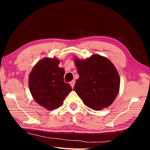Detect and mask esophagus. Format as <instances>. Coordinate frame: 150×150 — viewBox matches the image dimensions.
Returning <instances> with one entry per match:
<instances>
[{
    "mask_svg": "<svg viewBox=\"0 0 150 150\" xmlns=\"http://www.w3.org/2000/svg\"><path fill=\"white\" fill-rule=\"evenodd\" d=\"M69 84H71L72 88H74V84H75V81H72L71 82H70Z\"/></svg>",
    "mask_w": 150,
    "mask_h": 150,
    "instance_id": "1",
    "label": "esophagus"
}]
</instances>
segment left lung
<instances>
[{
	"label": "left lung",
	"instance_id": "left-lung-1",
	"mask_svg": "<svg viewBox=\"0 0 150 150\" xmlns=\"http://www.w3.org/2000/svg\"><path fill=\"white\" fill-rule=\"evenodd\" d=\"M74 61L79 75L74 90L85 105L96 111L111 105L120 87V75L112 62L96 54L86 59L74 56Z\"/></svg>",
	"mask_w": 150,
	"mask_h": 150
}]
</instances>
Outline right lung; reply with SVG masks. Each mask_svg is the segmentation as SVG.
Masks as SVG:
<instances>
[{
  "instance_id": "obj_1",
  "label": "right lung",
  "mask_w": 150,
  "mask_h": 150,
  "mask_svg": "<svg viewBox=\"0 0 150 150\" xmlns=\"http://www.w3.org/2000/svg\"><path fill=\"white\" fill-rule=\"evenodd\" d=\"M56 57H46L37 62L29 75V87L34 101L51 111L63 104L71 91L69 84L64 83L65 71L59 67Z\"/></svg>"
}]
</instances>
